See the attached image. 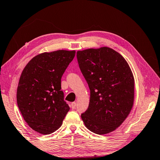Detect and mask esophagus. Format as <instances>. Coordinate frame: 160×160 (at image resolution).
<instances>
[{"label":"esophagus","mask_w":160,"mask_h":160,"mask_svg":"<svg viewBox=\"0 0 160 160\" xmlns=\"http://www.w3.org/2000/svg\"><path fill=\"white\" fill-rule=\"evenodd\" d=\"M76 106H77V104H76V102H72L71 103V108L72 109H75V108H76Z\"/></svg>","instance_id":"34e87169"}]
</instances>
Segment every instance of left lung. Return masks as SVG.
<instances>
[{
  "instance_id": "obj_1",
  "label": "left lung",
  "mask_w": 160,
  "mask_h": 160,
  "mask_svg": "<svg viewBox=\"0 0 160 160\" xmlns=\"http://www.w3.org/2000/svg\"><path fill=\"white\" fill-rule=\"evenodd\" d=\"M77 58L90 90L88 109L81 118L90 131L109 133L122 124L133 106L131 68L120 53L107 47L78 51Z\"/></svg>"
}]
</instances>
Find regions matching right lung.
I'll use <instances>...</instances> for the list:
<instances>
[{
  "mask_svg": "<svg viewBox=\"0 0 160 160\" xmlns=\"http://www.w3.org/2000/svg\"><path fill=\"white\" fill-rule=\"evenodd\" d=\"M75 55L74 50L38 54L22 72L17 89L18 108L28 126L39 133L56 131L70 110L61 84Z\"/></svg>",
  "mask_w": 160,
  "mask_h": 160,
  "instance_id": "1",
  "label": "right lung"
}]
</instances>
